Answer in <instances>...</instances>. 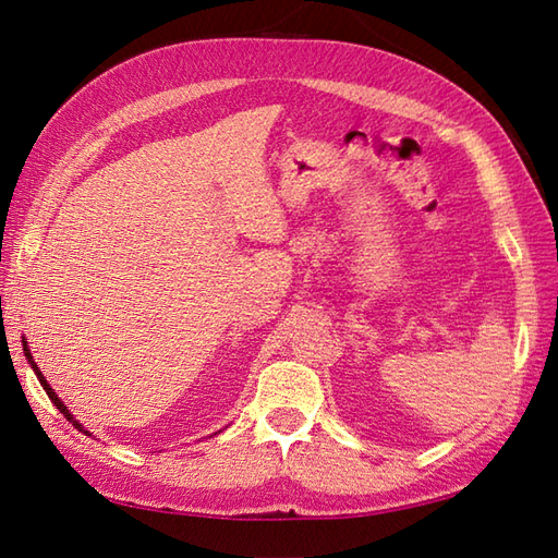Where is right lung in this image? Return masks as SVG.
Here are the masks:
<instances>
[{
  "instance_id": "obj_1",
  "label": "right lung",
  "mask_w": 558,
  "mask_h": 558,
  "mask_svg": "<svg viewBox=\"0 0 558 558\" xmlns=\"http://www.w3.org/2000/svg\"><path fill=\"white\" fill-rule=\"evenodd\" d=\"M23 352H26V360H28V364H31V366H33V372H35V376H38V381H40V386H43V388H45V393H47V398H50V400H52V402H54V408H57V410H59V412H62V414H64V417H66V420H69V422H71V424H74V426H76V429H78V432H83V434H86V436H90V434H88V432H86V429H83V424H81V422H76V420H74V414H71V412H69V410H66V405H64V402H62V400H59V398H57V393H54V390H52V386H50V384H47V381H45V376H43V372H40V369H38V364H35V362H33V357H31V350H28V342H26V338H23Z\"/></svg>"
}]
</instances>
